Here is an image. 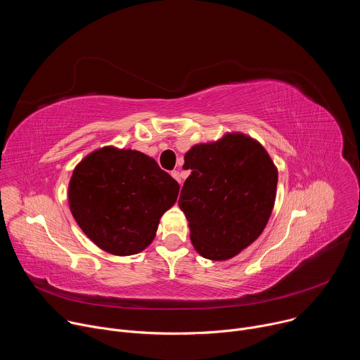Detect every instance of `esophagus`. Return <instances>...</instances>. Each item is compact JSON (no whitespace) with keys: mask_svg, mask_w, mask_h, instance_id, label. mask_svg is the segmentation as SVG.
Returning <instances> with one entry per match:
<instances>
[{"mask_svg":"<svg viewBox=\"0 0 360 360\" xmlns=\"http://www.w3.org/2000/svg\"><path fill=\"white\" fill-rule=\"evenodd\" d=\"M171 175H172V178H175V179L181 184V175H179V171H172V172H171Z\"/></svg>","mask_w":360,"mask_h":360,"instance_id":"34e87169","label":"esophagus"}]
</instances>
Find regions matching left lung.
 Here are the masks:
<instances>
[{"label": "left lung", "instance_id": "obj_1", "mask_svg": "<svg viewBox=\"0 0 360 360\" xmlns=\"http://www.w3.org/2000/svg\"><path fill=\"white\" fill-rule=\"evenodd\" d=\"M178 200L196 252L226 261L264 232L276 198L278 169L266 149L239 132L193 145L185 153Z\"/></svg>", "mask_w": 360, "mask_h": 360}]
</instances>
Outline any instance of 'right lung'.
Returning a JSON list of instances; mask_svg holds the SVG:
<instances>
[{
    "label": "right lung",
    "instance_id": "obj_1",
    "mask_svg": "<svg viewBox=\"0 0 360 360\" xmlns=\"http://www.w3.org/2000/svg\"><path fill=\"white\" fill-rule=\"evenodd\" d=\"M178 192V182L153 158L134 149L104 146L75 167L68 203L74 219L98 248L128 256L150 245Z\"/></svg>",
    "mask_w": 360,
    "mask_h": 360
}]
</instances>
